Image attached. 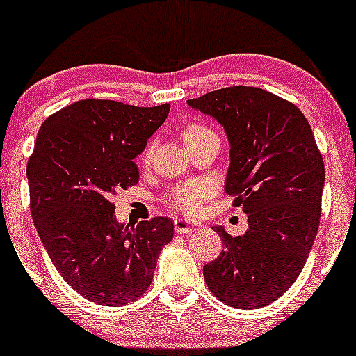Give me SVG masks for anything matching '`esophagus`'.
<instances>
[{"mask_svg":"<svg viewBox=\"0 0 356 356\" xmlns=\"http://www.w3.org/2000/svg\"><path fill=\"white\" fill-rule=\"evenodd\" d=\"M174 227L179 234H191V232L198 231V224L186 220V218H175Z\"/></svg>","mask_w":356,"mask_h":356,"instance_id":"34e87169","label":"esophagus"}]
</instances>
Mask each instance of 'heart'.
<instances>
[{
  "mask_svg": "<svg viewBox=\"0 0 356 356\" xmlns=\"http://www.w3.org/2000/svg\"><path fill=\"white\" fill-rule=\"evenodd\" d=\"M208 132L210 131L207 127H203V125H188L184 129V132H182V139H184L186 145H189V143L201 138V136L208 134ZM210 193L211 188L207 182H191V184L174 189L172 195L168 196V204L179 211L191 213V211H195L210 196Z\"/></svg>",
  "mask_w": 356,
  "mask_h": 356,
  "instance_id": "b5f03b06",
  "label": "heart"
}]
</instances>
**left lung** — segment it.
Masks as SVG:
<instances>
[{"label":"left lung","mask_w":356,"mask_h":356,"mask_svg":"<svg viewBox=\"0 0 356 356\" xmlns=\"http://www.w3.org/2000/svg\"><path fill=\"white\" fill-rule=\"evenodd\" d=\"M224 127L225 193L248 215L232 238L213 225L224 250L203 267L208 289L232 308H261L291 288L308 260L321 220L325 170L312 127L293 103L234 86L189 99Z\"/></svg>","instance_id":"left-lung-1"}]
</instances>
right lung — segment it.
I'll return each mask as SVG.
<instances>
[{"mask_svg": "<svg viewBox=\"0 0 356 356\" xmlns=\"http://www.w3.org/2000/svg\"><path fill=\"white\" fill-rule=\"evenodd\" d=\"M168 111L170 105L82 99L46 118L38 132L27 163L32 220L60 275L92 303L138 300L174 238L168 217L125 224L111 203L117 191L138 184L134 158Z\"/></svg>", "mask_w": 356, "mask_h": 356, "instance_id": "add662e5", "label": "right lung"}]
</instances>
